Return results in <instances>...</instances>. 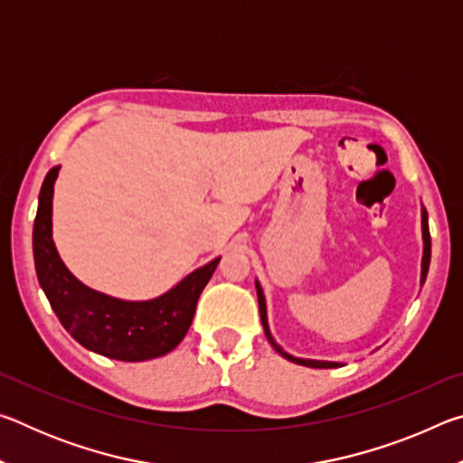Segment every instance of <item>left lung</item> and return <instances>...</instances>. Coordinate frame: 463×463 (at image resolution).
I'll list each match as a JSON object with an SVG mask.
<instances>
[{
	"label": "left lung",
	"instance_id": "8db88e82",
	"mask_svg": "<svg viewBox=\"0 0 463 463\" xmlns=\"http://www.w3.org/2000/svg\"><path fill=\"white\" fill-rule=\"evenodd\" d=\"M422 239H425V255H422V284H425V278H427V271H429V261H430V234H429V222H427V213H422ZM257 286V298H260V315H261V323H263V328H265V336H268V341L273 345V349L278 351L279 355H284L286 359H289V362L294 364H300V365H307V367H336V364H331V362H312V359H298V357H292L288 355L284 349L279 347V345L273 341V336L269 333V326H268V315H265V298H263V292L260 284Z\"/></svg>",
	"mask_w": 463,
	"mask_h": 463
}]
</instances>
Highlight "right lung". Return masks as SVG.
<instances>
[{
    "label": "right lung",
    "mask_w": 463,
    "mask_h": 463,
    "mask_svg": "<svg viewBox=\"0 0 463 463\" xmlns=\"http://www.w3.org/2000/svg\"><path fill=\"white\" fill-rule=\"evenodd\" d=\"M57 174L59 167H54L44 177L33 232L36 276L54 315L77 343L104 357L145 362L169 354L190 328L198 298L221 257L148 302H124L93 292L69 273L54 249L51 214Z\"/></svg>",
    "instance_id": "1"
}]
</instances>
